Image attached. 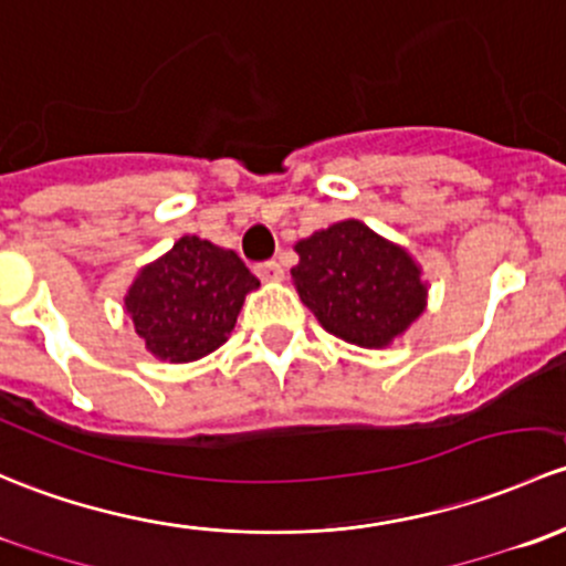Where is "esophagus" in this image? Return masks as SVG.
<instances>
[{
  "label": "esophagus",
  "mask_w": 566,
  "mask_h": 566,
  "mask_svg": "<svg viewBox=\"0 0 566 566\" xmlns=\"http://www.w3.org/2000/svg\"><path fill=\"white\" fill-rule=\"evenodd\" d=\"M255 275H259L264 283L281 281L283 266L277 264V261H261V264H255Z\"/></svg>",
  "instance_id": "esophagus-1"
}]
</instances>
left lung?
I'll return each instance as SVG.
<instances>
[{
    "label": "left lung",
    "instance_id": "obj_1",
    "mask_svg": "<svg viewBox=\"0 0 566 566\" xmlns=\"http://www.w3.org/2000/svg\"><path fill=\"white\" fill-rule=\"evenodd\" d=\"M291 270L300 300L329 335L384 348L422 316L428 283L409 250L363 220H340L294 244Z\"/></svg>",
    "mask_w": 566,
    "mask_h": 566
}]
</instances>
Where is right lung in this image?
<instances>
[{
	"mask_svg": "<svg viewBox=\"0 0 566 566\" xmlns=\"http://www.w3.org/2000/svg\"><path fill=\"white\" fill-rule=\"evenodd\" d=\"M259 277L234 250L182 237L144 266L127 289L125 307L149 354L166 363H193L229 340L244 294Z\"/></svg>",
	"mask_w": 566,
	"mask_h": 566,
	"instance_id": "1",
	"label": "right lung"
}]
</instances>
